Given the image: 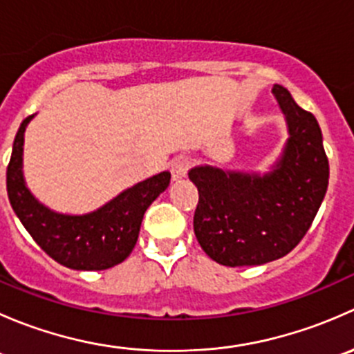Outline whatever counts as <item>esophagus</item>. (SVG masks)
Wrapping results in <instances>:
<instances>
[{"mask_svg":"<svg viewBox=\"0 0 354 354\" xmlns=\"http://www.w3.org/2000/svg\"><path fill=\"white\" fill-rule=\"evenodd\" d=\"M190 164H192V160L188 159L187 156L176 157V159H174L169 166L171 178H173V181H178V180H181V178L187 176L188 169H190Z\"/></svg>","mask_w":354,"mask_h":354,"instance_id":"obj_1","label":"esophagus"}]
</instances>
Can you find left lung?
Masks as SVG:
<instances>
[{
	"mask_svg": "<svg viewBox=\"0 0 354 354\" xmlns=\"http://www.w3.org/2000/svg\"><path fill=\"white\" fill-rule=\"evenodd\" d=\"M289 138L272 171H223L197 166L194 231L203 252L226 267L262 266L288 255L312 226L329 185V160L315 116L288 88L274 85Z\"/></svg>",
	"mask_w": 354,
	"mask_h": 354,
	"instance_id": "left-lung-1",
	"label": "left lung"
}]
</instances>
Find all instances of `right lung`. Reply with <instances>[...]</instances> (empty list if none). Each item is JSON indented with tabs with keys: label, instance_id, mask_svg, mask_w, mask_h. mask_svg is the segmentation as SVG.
<instances>
[{
	"label": "right lung",
	"instance_id": "add662e5",
	"mask_svg": "<svg viewBox=\"0 0 354 354\" xmlns=\"http://www.w3.org/2000/svg\"><path fill=\"white\" fill-rule=\"evenodd\" d=\"M27 116L17 131L6 169V190L17 217L34 241L68 269L104 270L123 262L133 250L145 210L169 187L167 171L140 181L94 212L68 216L42 205L27 188L22 171Z\"/></svg>",
	"mask_w": 354,
	"mask_h": 354
}]
</instances>
